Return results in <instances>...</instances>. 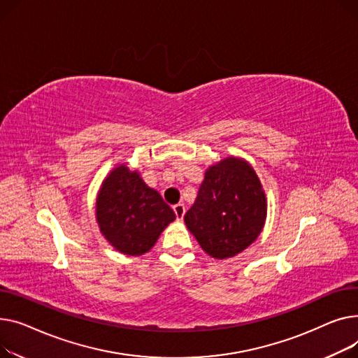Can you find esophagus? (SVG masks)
Returning a JSON list of instances; mask_svg holds the SVG:
<instances>
[{"instance_id": "esophagus-1", "label": "esophagus", "mask_w": 358, "mask_h": 358, "mask_svg": "<svg viewBox=\"0 0 358 358\" xmlns=\"http://www.w3.org/2000/svg\"><path fill=\"white\" fill-rule=\"evenodd\" d=\"M173 211H175V215L178 220H183L186 208L183 203H176V205H173Z\"/></svg>"}]
</instances>
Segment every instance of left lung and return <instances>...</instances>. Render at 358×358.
<instances>
[{
  "label": "left lung",
  "instance_id": "1",
  "mask_svg": "<svg viewBox=\"0 0 358 358\" xmlns=\"http://www.w3.org/2000/svg\"><path fill=\"white\" fill-rule=\"evenodd\" d=\"M266 211V196L253 167L228 157L209 167L185 222L209 256L227 259L259 237Z\"/></svg>",
  "mask_w": 358,
  "mask_h": 358
}]
</instances>
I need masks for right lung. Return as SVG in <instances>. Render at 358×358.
Segmentation results:
<instances>
[{
    "label": "right lung",
    "mask_w": 358,
    "mask_h": 358,
    "mask_svg": "<svg viewBox=\"0 0 358 358\" xmlns=\"http://www.w3.org/2000/svg\"><path fill=\"white\" fill-rule=\"evenodd\" d=\"M101 233L118 251L141 256L149 251L175 213L137 172L118 166L103 180L96 199Z\"/></svg>",
    "instance_id": "1"
}]
</instances>
